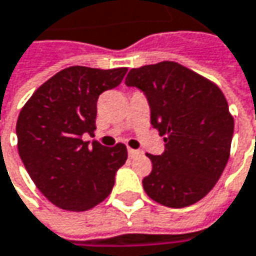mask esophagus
<instances>
[{"instance_id":"34e87169","label":"esophagus","mask_w":256,"mask_h":256,"mask_svg":"<svg viewBox=\"0 0 256 256\" xmlns=\"http://www.w3.org/2000/svg\"><path fill=\"white\" fill-rule=\"evenodd\" d=\"M126 150H128V156L130 158H134V156H137L140 153V150H136V148H131V147H128Z\"/></svg>"}]
</instances>
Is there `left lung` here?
Returning <instances> with one entry per match:
<instances>
[{"instance_id":"obj_1","label":"left lung","mask_w":256,"mask_h":256,"mask_svg":"<svg viewBox=\"0 0 256 256\" xmlns=\"http://www.w3.org/2000/svg\"><path fill=\"white\" fill-rule=\"evenodd\" d=\"M125 84L146 94L150 122L165 142L160 156L147 153L152 172L144 176V192L170 208L199 202L230 158L234 119L222 91L176 62L134 68Z\"/></svg>"}]
</instances>
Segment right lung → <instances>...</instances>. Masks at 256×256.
<instances>
[{"mask_svg": "<svg viewBox=\"0 0 256 256\" xmlns=\"http://www.w3.org/2000/svg\"><path fill=\"white\" fill-rule=\"evenodd\" d=\"M126 68L70 66L44 82L18 113V156L48 200L66 210H88L112 192L125 164V144L84 142L94 134L98 96L120 84Z\"/></svg>", "mask_w": 256, "mask_h": 256, "instance_id": "1", "label": "right lung"}]
</instances>
